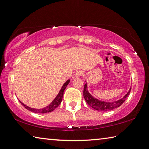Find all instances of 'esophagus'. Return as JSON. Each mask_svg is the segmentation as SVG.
Returning a JSON list of instances; mask_svg holds the SVG:
<instances>
[{"instance_id":"34e87169","label":"esophagus","mask_w":149,"mask_h":149,"mask_svg":"<svg viewBox=\"0 0 149 149\" xmlns=\"http://www.w3.org/2000/svg\"><path fill=\"white\" fill-rule=\"evenodd\" d=\"M83 74V72L82 70H77L75 72L74 74V77H76V78H78V77L82 76V75Z\"/></svg>"}]
</instances>
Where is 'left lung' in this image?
<instances>
[{"instance_id":"left-lung-1","label":"left lung","mask_w":149,"mask_h":149,"mask_svg":"<svg viewBox=\"0 0 149 149\" xmlns=\"http://www.w3.org/2000/svg\"><path fill=\"white\" fill-rule=\"evenodd\" d=\"M86 82V81H85ZM131 91V88H130L128 92L120 100L116 101H112V102H107V101H101L100 100H98L95 97H94L93 96H92V95L89 93V92L88 91L87 89V83L86 82L85 86H84V90H83V96L85 98V101H87L88 105H90L92 108L97 111H106L114 109L117 107H119L124 102L127 97L128 96V95L130 94V92Z\"/></svg>"}]
</instances>
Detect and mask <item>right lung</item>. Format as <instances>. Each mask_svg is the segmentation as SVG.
Wrapping results in <instances>:
<instances>
[{
  "mask_svg": "<svg viewBox=\"0 0 149 149\" xmlns=\"http://www.w3.org/2000/svg\"><path fill=\"white\" fill-rule=\"evenodd\" d=\"M70 83V79H68L63 84L61 89H60V91L58 93V94L57 95V96L56 97L54 100L52 101V102L49 103L48 106L45 107H44V108H42V109L32 108V107H30L29 106H27V105H25L24 103L21 102L20 100H19V101H20V103L23 105V107H25V108H26L27 109H28V110L30 111L33 112V113H49V112H51V111L54 110V109L60 104V103H61V101L62 100V97H63L64 90H65V89L66 88V87H67V85H68V83Z\"/></svg>",
  "mask_w": 149,
  "mask_h": 149,
  "instance_id": "right-lung-1",
  "label": "right lung"
}]
</instances>
